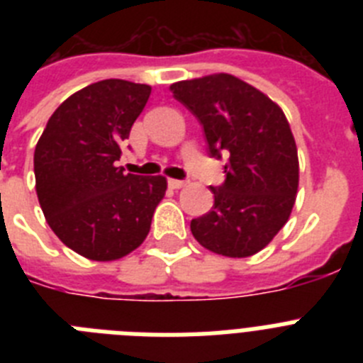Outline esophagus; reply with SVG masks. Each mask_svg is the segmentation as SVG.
<instances>
[{
  "label": "esophagus",
  "instance_id": "1",
  "mask_svg": "<svg viewBox=\"0 0 363 363\" xmlns=\"http://www.w3.org/2000/svg\"><path fill=\"white\" fill-rule=\"evenodd\" d=\"M169 185H171L172 189H182L187 185V182H184V179H169Z\"/></svg>",
  "mask_w": 363,
  "mask_h": 363
}]
</instances>
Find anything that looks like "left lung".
I'll list each match as a JSON object with an SVG mask.
<instances>
[{"label":"left lung","mask_w":363,"mask_h":363,"mask_svg":"<svg viewBox=\"0 0 363 363\" xmlns=\"http://www.w3.org/2000/svg\"><path fill=\"white\" fill-rule=\"evenodd\" d=\"M203 125L209 152H229L225 182L211 187L213 209L191 221L201 247L229 258L259 252L287 223L300 179L298 150L284 111L233 74L171 85Z\"/></svg>","instance_id":"obj_1"}]
</instances>
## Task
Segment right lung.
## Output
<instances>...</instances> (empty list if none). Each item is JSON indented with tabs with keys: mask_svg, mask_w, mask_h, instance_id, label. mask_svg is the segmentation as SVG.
Masks as SVG:
<instances>
[{
	"mask_svg": "<svg viewBox=\"0 0 363 363\" xmlns=\"http://www.w3.org/2000/svg\"><path fill=\"white\" fill-rule=\"evenodd\" d=\"M149 96L143 83H92L54 111L34 150L45 220L69 249L94 262L120 259L142 245L165 196V176L116 167Z\"/></svg>",
	"mask_w": 363,
	"mask_h": 363,
	"instance_id": "1",
	"label": "right lung"
}]
</instances>
